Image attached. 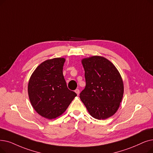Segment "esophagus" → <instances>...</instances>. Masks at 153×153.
Listing matches in <instances>:
<instances>
[{
  "label": "esophagus",
  "instance_id": "34e87169",
  "mask_svg": "<svg viewBox=\"0 0 153 153\" xmlns=\"http://www.w3.org/2000/svg\"><path fill=\"white\" fill-rule=\"evenodd\" d=\"M75 92L76 93V94H77V95H79V93H80V91H79V90L77 89H76V90H75Z\"/></svg>",
  "mask_w": 153,
  "mask_h": 153
}]
</instances>
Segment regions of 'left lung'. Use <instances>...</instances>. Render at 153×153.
<instances>
[{"label": "left lung", "instance_id": "obj_1", "mask_svg": "<svg viewBox=\"0 0 153 153\" xmlns=\"http://www.w3.org/2000/svg\"><path fill=\"white\" fill-rule=\"evenodd\" d=\"M85 71V88L81 100L90 115L105 119L118 110L124 94V84L115 65L106 58L93 56L81 60Z\"/></svg>", "mask_w": 153, "mask_h": 153}]
</instances>
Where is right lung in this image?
<instances>
[{"label": "right lung", "mask_w": 153, "mask_h": 153, "mask_svg": "<svg viewBox=\"0 0 153 153\" xmlns=\"http://www.w3.org/2000/svg\"><path fill=\"white\" fill-rule=\"evenodd\" d=\"M65 59H48L39 64L28 83V95L31 105L37 113L48 119L61 116L77 96L69 90L63 76Z\"/></svg>", "instance_id": "obj_1"}]
</instances>
